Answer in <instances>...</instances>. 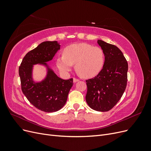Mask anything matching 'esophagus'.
<instances>
[{
    "label": "esophagus",
    "instance_id": "34e87169",
    "mask_svg": "<svg viewBox=\"0 0 151 151\" xmlns=\"http://www.w3.org/2000/svg\"><path fill=\"white\" fill-rule=\"evenodd\" d=\"M79 81V79L76 78V77H74V78H73V81H74V83H76V82H78Z\"/></svg>",
    "mask_w": 151,
    "mask_h": 151
}]
</instances>
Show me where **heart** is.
<instances>
[{
	"label": "heart",
	"instance_id": "b5f03b06",
	"mask_svg": "<svg viewBox=\"0 0 151 151\" xmlns=\"http://www.w3.org/2000/svg\"><path fill=\"white\" fill-rule=\"evenodd\" d=\"M104 62L103 50L88 43L70 45L63 50V55L57 60V66L61 72H68L75 64L77 74L84 78L96 76L101 70Z\"/></svg>",
	"mask_w": 151,
	"mask_h": 151
}]
</instances>
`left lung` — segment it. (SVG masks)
I'll use <instances>...</instances> for the list:
<instances>
[{"mask_svg": "<svg viewBox=\"0 0 151 151\" xmlns=\"http://www.w3.org/2000/svg\"><path fill=\"white\" fill-rule=\"evenodd\" d=\"M103 50V68L94 78L86 80V100L91 108L108 111L122 98L127 83L128 63L121 50L114 45L98 40Z\"/></svg>", "mask_w": 151, "mask_h": 151, "instance_id": "1", "label": "left lung"}]
</instances>
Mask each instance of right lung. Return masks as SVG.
I'll return each mask as SVG.
<instances>
[{
    "label": "right lung",
    "mask_w": 151,
    "mask_h": 151,
    "mask_svg": "<svg viewBox=\"0 0 151 151\" xmlns=\"http://www.w3.org/2000/svg\"><path fill=\"white\" fill-rule=\"evenodd\" d=\"M60 49L57 41L44 42L27 53L19 67L21 89L28 101L35 107L45 112H55L64 106L68 94L74 84L73 79H62L48 68L44 81L35 83L32 80L33 65L51 60Z\"/></svg>",
    "instance_id": "1"
}]
</instances>
